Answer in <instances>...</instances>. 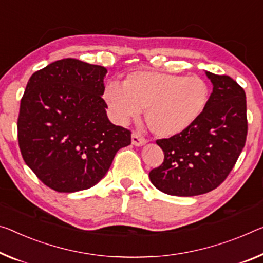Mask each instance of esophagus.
Instances as JSON below:
<instances>
[{
    "label": "esophagus",
    "mask_w": 263,
    "mask_h": 263,
    "mask_svg": "<svg viewBox=\"0 0 263 263\" xmlns=\"http://www.w3.org/2000/svg\"><path fill=\"white\" fill-rule=\"evenodd\" d=\"M132 143L136 145V147H141V145L147 143V140H145L144 137L141 136L139 133H133V134H132Z\"/></svg>",
    "instance_id": "34e87169"
}]
</instances>
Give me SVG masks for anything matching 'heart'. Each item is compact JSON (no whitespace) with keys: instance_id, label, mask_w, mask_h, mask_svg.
<instances>
[{"instance_id":"heart-1","label":"heart","mask_w":263,"mask_h":263,"mask_svg":"<svg viewBox=\"0 0 263 263\" xmlns=\"http://www.w3.org/2000/svg\"><path fill=\"white\" fill-rule=\"evenodd\" d=\"M207 83L196 76L139 70L127 76L123 87L109 83L104 100L112 118L126 123L145 109L144 118L155 135L171 137L200 119L209 102Z\"/></svg>"}]
</instances>
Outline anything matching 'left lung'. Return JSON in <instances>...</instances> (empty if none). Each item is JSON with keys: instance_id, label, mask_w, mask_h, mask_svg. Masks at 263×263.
Masks as SVG:
<instances>
[{"instance_id": "left-lung-1", "label": "left lung", "mask_w": 263, "mask_h": 263, "mask_svg": "<svg viewBox=\"0 0 263 263\" xmlns=\"http://www.w3.org/2000/svg\"><path fill=\"white\" fill-rule=\"evenodd\" d=\"M205 75L213 92L203 114L184 132L156 141L164 160L149 177L168 195L195 196L217 188L245 147L248 124L243 88L227 75Z\"/></svg>"}]
</instances>
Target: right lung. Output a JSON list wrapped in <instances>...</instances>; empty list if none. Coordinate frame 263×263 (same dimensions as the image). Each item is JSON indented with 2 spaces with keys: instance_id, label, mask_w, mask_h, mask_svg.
Wrapping results in <instances>:
<instances>
[{
  "instance_id": "add662e5",
  "label": "right lung",
  "mask_w": 263,
  "mask_h": 263,
  "mask_svg": "<svg viewBox=\"0 0 263 263\" xmlns=\"http://www.w3.org/2000/svg\"><path fill=\"white\" fill-rule=\"evenodd\" d=\"M107 69L75 59L34 72L20 106L17 137L31 171L59 193L95 185L130 132L109 121L102 99Z\"/></svg>"
}]
</instances>
